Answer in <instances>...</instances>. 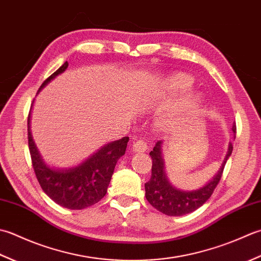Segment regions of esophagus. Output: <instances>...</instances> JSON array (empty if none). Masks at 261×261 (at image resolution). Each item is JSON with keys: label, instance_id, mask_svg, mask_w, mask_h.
<instances>
[{"label": "esophagus", "instance_id": "obj_1", "mask_svg": "<svg viewBox=\"0 0 261 261\" xmlns=\"http://www.w3.org/2000/svg\"><path fill=\"white\" fill-rule=\"evenodd\" d=\"M132 148L135 153H144L147 150V144L145 143V141L136 140L133 142Z\"/></svg>", "mask_w": 261, "mask_h": 261}]
</instances>
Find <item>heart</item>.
Returning <instances> with one entry per match:
<instances>
[{"label":"heart","instance_id":"obj_1","mask_svg":"<svg viewBox=\"0 0 261 261\" xmlns=\"http://www.w3.org/2000/svg\"><path fill=\"white\" fill-rule=\"evenodd\" d=\"M194 80L185 73L170 74L164 80L161 89L155 95L158 99L167 100L178 94H182L191 89ZM201 98L198 93L188 92L174 100L156 116L155 125L160 130L171 132L178 129L191 116L199 110Z\"/></svg>","mask_w":261,"mask_h":261}]
</instances>
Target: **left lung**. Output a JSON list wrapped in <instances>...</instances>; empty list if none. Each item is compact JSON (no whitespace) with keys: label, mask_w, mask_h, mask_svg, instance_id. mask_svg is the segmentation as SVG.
<instances>
[{"label":"left lung","mask_w":261,"mask_h":261,"mask_svg":"<svg viewBox=\"0 0 261 261\" xmlns=\"http://www.w3.org/2000/svg\"><path fill=\"white\" fill-rule=\"evenodd\" d=\"M232 130L236 134L237 127L232 126ZM233 151L232 143L228 144L227 154L214 178L204 187L199 189L185 191L180 190L171 185L164 170V160L162 156V141H159L153 151L150 152L152 158V175L151 179L145 184V197L154 208L169 216H181L203 206L212 196L216 186L222 178L227 159Z\"/></svg>","instance_id":"8db88e82"}]
</instances>
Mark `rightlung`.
Listing matches in <instances>:
<instances>
[{"instance_id": "1", "label": "right lung", "mask_w": 261, "mask_h": 261, "mask_svg": "<svg viewBox=\"0 0 261 261\" xmlns=\"http://www.w3.org/2000/svg\"><path fill=\"white\" fill-rule=\"evenodd\" d=\"M67 66L68 63H64L45 80L39 91ZM128 141L129 137L126 136L110 142L76 167L55 169L44 162L37 150L30 132V114L28 117V144L36 177L44 193L56 204L68 210L87 208L105 197L116 163L125 154Z\"/></svg>"}]
</instances>
